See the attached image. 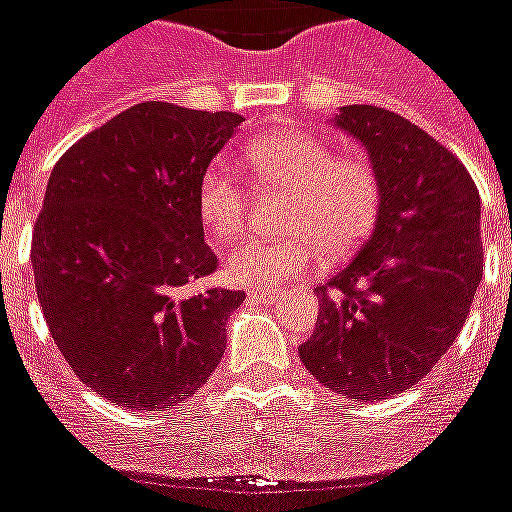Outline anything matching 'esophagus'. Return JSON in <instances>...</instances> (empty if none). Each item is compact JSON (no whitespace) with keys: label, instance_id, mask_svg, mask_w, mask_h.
Wrapping results in <instances>:
<instances>
[{"label":"esophagus","instance_id":"1","mask_svg":"<svg viewBox=\"0 0 512 512\" xmlns=\"http://www.w3.org/2000/svg\"><path fill=\"white\" fill-rule=\"evenodd\" d=\"M248 301H280V293H277V290H269V287H253V290H248Z\"/></svg>","mask_w":512,"mask_h":512}]
</instances>
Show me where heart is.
Instances as JSON below:
<instances>
[{
  "label": "heart",
  "mask_w": 512,
  "mask_h": 512,
  "mask_svg": "<svg viewBox=\"0 0 512 512\" xmlns=\"http://www.w3.org/2000/svg\"><path fill=\"white\" fill-rule=\"evenodd\" d=\"M243 164L259 188L287 190L282 238H246L227 253V280L235 285H277L306 272L322 256L356 248L377 222L379 180L361 154H337L327 138L308 130L256 135ZM196 211L206 235L227 243L248 217V190L225 162L198 180Z\"/></svg>",
  "instance_id": "heart-1"
}]
</instances>
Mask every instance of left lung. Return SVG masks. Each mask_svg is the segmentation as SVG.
<instances>
[{
  "label": "left lung",
  "mask_w": 512,
  "mask_h": 512,
  "mask_svg": "<svg viewBox=\"0 0 512 512\" xmlns=\"http://www.w3.org/2000/svg\"><path fill=\"white\" fill-rule=\"evenodd\" d=\"M379 180L377 225L337 274L316 285L319 319L301 361L356 403L411 390L458 337L484 272L479 190L458 156L390 109L350 104Z\"/></svg>",
  "instance_id": "8db88e82"
}]
</instances>
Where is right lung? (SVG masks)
<instances>
[{"mask_svg": "<svg viewBox=\"0 0 512 512\" xmlns=\"http://www.w3.org/2000/svg\"><path fill=\"white\" fill-rule=\"evenodd\" d=\"M243 117L143 101L54 164L31 261L49 335L75 377L135 411L196 395L225 353L246 293L217 272L196 211L198 180Z\"/></svg>", "mask_w": 512, "mask_h": 512, "instance_id": "1", "label": "right lung"}]
</instances>
